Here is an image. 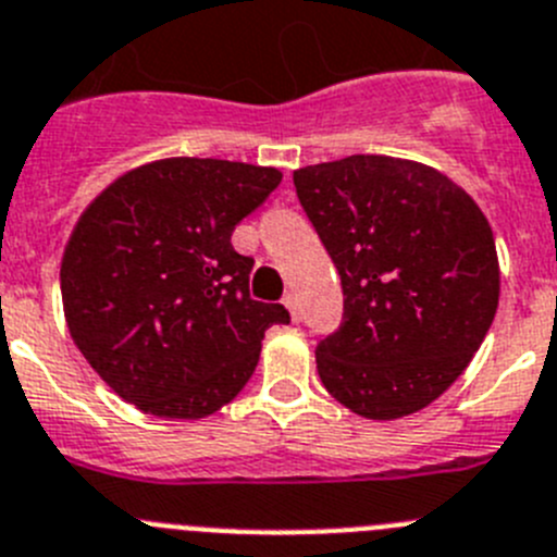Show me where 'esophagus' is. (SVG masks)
I'll return each mask as SVG.
<instances>
[{"label":"esophagus","instance_id":"1","mask_svg":"<svg viewBox=\"0 0 557 557\" xmlns=\"http://www.w3.org/2000/svg\"><path fill=\"white\" fill-rule=\"evenodd\" d=\"M284 306H287V309H289V314H293L295 323H298V320H300V304H298V295H295V293H287V295H284Z\"/></svg>","mask_w":557,"mask_h":557}]
</instances>
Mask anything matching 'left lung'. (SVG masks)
Segmentation results:
<instances>
[{
	"instance_id": "1",
	"label": "left lung",
	"mask_w": 557,
	"mask_h": 557,
	"mask_svg": "<svg viewBox=\"0 0 557 557\" xmlns=\"http://www.w3.org/2000/svg\"><path fill=\"white\" fill-rule=\"evenodd\" d=\"M293 182L345 295L339 329L314 350L320 381L367 420L414 414L467 370L492 329V226L445 173L397 157L306 165Z\"/></svg>"
}]
</instances>
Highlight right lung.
Here are the masks:
<instances>
[{"instance_id": "right-lung-1", "label": "right lung", "mask_w": 557, "mask_h": 557, "mask_svg": "<svg viewBox=\"0 0 557 557\" xmlns=\"http://www.w3.org/2000/svg\"><path fill=\"white\" fill-rule=\"evenodd\" d=\"M275 168L176 157L112 182L76 223L60 268L69 331L115 395L198 420L257 370L282 304L251 298L232 232L278 187Z\"/></svg>"}]
</instances>
